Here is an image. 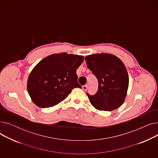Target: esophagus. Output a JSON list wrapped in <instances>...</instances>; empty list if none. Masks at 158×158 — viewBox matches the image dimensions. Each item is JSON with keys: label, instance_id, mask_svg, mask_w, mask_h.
<instances>
[{"label": "esophagus", "instance_id": "esophagus-1", "mask_svg": "<svg viewBox=\"0 0 158 158\" xmlns=\"http://www.w3.org/2000/svg\"><path fill=\"white\" fill-rule=\"evenodd\" d=\"M87 85H85V86H82V90L83 91H86V89H87Z\"/></svg>", "mask_w": 158, "mask_h": 158}]
</instances>
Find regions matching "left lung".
<instances>
[{
  "label": "left lung",
  "mask_w": 158,
  "mask_h": 158,
  "mask_svg": "<svg viewBox=\"0 0 158 158\" xmlns=\"http://www.w3.org/2000/svg\"><path fill=\"white\" fill-rule=\"evenodd\" d=\"M88 69L98 79V88L95 95L87 94L89 101L99 111H113L125 101L129 87V76L122 60L111 54L86 56Z\"/></svg>",
  "instance_id": "obj_1"
}]
</instances>
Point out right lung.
Listing matches in <instances>:
<instances>
[{
	"label": "right lung",
	"instance_id": "right-lung-1",
	"mask_svg": "<svg viewBox=\"0 0 158 158\" xmlns=\"http://www.w3.org/2000/svg\"><path fill=\"white\" fill-rule=\"evenodd\" d=\"M83 56L54 54L45 57L32 70L27 89L32 101L40 107L57 105L68 97L74 88H81L76 70Z\"/></svg>",
	"mask_w": 158,
	"mask_h": 158
}]
</instances>
